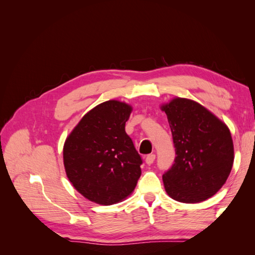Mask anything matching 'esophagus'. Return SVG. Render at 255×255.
I'll use <instances>...</instances> for the list:
<instances>
[{"instance_id": "34e87169", "label": "esophagus", "mask_w": 255, "mask_h": 255, "mask_svg": "<svg viewBox=\"0 0 255 255\" xmlns=\"http://www.w3.org/2000/svg\"><path fill=\"white\" fill-rule=\"evenodd\" d=\"M155 160V154H149V155H146L145 157V163L148 165L153 164V161Z\"/></svg>"}]
</instances>
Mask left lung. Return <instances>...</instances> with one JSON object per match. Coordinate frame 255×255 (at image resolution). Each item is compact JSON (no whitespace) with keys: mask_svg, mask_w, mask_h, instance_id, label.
<instances>
[{"mask_svg":"<svg viewBox=\"0 0 255 255\" xmlns=\"http://www.w3.org/2000/svg\"><path fill=\"white\" fill-rule=\"evenodd\" d=\"M175 151L174 164L163 174L167 194L184 203L211 198L226 183L234 160L228 127L205 107L176 98L161 107Z\"/></svg>","mask_w":255,"mask_h":255,"instance_id":"8db88e82","label":"left lung"}]
</instances>
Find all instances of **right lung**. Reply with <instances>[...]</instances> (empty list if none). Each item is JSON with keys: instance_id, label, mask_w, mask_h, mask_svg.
<instances>
[{"instance_id": "obj_1", "label": "right lung", "mask_w": 255, "mask_h": 255, "mask_svg": "<svg viewBox=\"0 0 255 255\" xmlns=\"http://www.w3.org/2000/svg\"><path fill=\"white\" fill-rule=\"evenodd\" d=\"M132 109L107 101L84 116L64 145L68 179L85 198L111 205L127 198L140 177L142 159L126 133Z\"/></svg>"}]
</instances>
